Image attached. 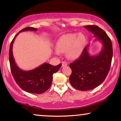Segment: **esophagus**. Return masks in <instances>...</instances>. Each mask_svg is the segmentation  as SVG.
I'll return each instance as SVG.
<instances>
[{"instance_id":"34e87169","label":"esophagus","mask_w":121,"mask_h":121,"mask_svg":"<svg viewBox=\"0 0 121 121\" xmlns=\"http://www.w3.org/2000/svg\"><path fill=\"white\" fill-rule=\"evenodd\" d=\"M67 65H68L67 62H66V61H62V67H65V66H67Z\"/></svg>"}]
</instances>
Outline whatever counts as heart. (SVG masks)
Instances as JSON below:
<instances>
[{"instance_id":"heart-1","label":"heart","mask_w":121,"mask_h":121,"mask_svg":"<svg viewBox=\"0 0 121 121\" xmlns=\"http://www.w3.org/2000/svg\"><path fill=\"white\" fill-rule=\"evenodd\" d=\"M86 38L82 33H69L62 35L56 43L55 53L59 55L60 53H67L71 59L79 57L83 52L86 44Z\"/></svg>"}]
</instances>
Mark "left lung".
Segmentation results:
<instances>
[{
	"instance_id": "8db88e82",
	"label": "left lung",
	"mask_w": 121,
	"mask_h": 121,
	"mask_svg": "<svg viewBox=\"0 0 121 121\" xmlns=\"http://www.w3.org/2000/svg\"><path fill=\"white\" fill-rule=\"evenodd\" d=\"M95 37L94 41H99L102 47L96 55H91L89 46L83 49L80 58L69 65L72 73L69 81L73 87L82 91L95 88L104 81L110 70L112 57V41L107 33L96 25L84 26Z\"/></svg>"
}]
</instances>
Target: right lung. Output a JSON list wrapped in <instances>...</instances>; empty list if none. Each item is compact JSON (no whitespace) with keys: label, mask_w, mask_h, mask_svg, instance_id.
I'll use <instances>...</instances> for the list:
<instances>
[{"label":"right lung","mask_w":121,"mask_h":121,"mask_svg":"<svg viewBox=\"0 0 121 121\" xmlns=\"http://www.w3.org/2000/svg\"><path fill=\"white\" fill-rule=\"evenodd\" d=\"M28 30H37V28L26 27L21 30L13 38L9 50V61L11 70L16 83L22 90L30 93L40 94L47 91L51 87L53 75L59 71L62 64L53 66L44 63L37 68L30 70H24L17 66L13 55V44L16 36L20 32Z\"/></svg>","instance_id":"right-lung-1"}]
</instances>
